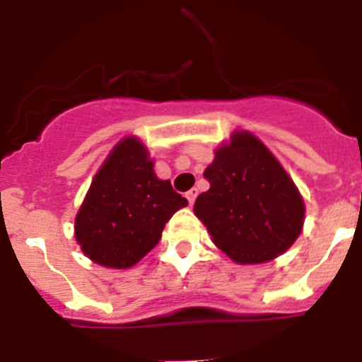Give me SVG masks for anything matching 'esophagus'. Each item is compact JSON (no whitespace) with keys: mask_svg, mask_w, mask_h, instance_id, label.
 I'll return each instance as SVG.
<instances>
[{"mask_svg":"<svg viewBox=\"0 0 362 362\" xmlns=\"http://www.w3.org/2000/svg\"><path fill=\"white\" fill-rule=\"evenodd\" d=\"M196 196H197V190H196V188H192V190H188V192H187L188 203L194 204V201H196Z\"/></svg>","mask_w":362,"mask_h":362,"instance_id":"34e87169","label":"esophagus"}]
</instances>
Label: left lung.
I'll list each match as a JSON object with an SVG mask.
<instances>
[{"label":"left lung","instance_id":"1","mask_svg":"<svg viewBox=\"0 0 362 362\" xmlns=\"http://www.w3.org/2000/svg\"><path fill=\"white\" fill-rule=\"evenodd\" d=\"M210 190L194 212L217 248L235 263H264L286 252L303 228L305 203L270 150L248 132L233 134L204 170Z\"/></svg>","mask_w":362,"mask_h":362}]
</instances>
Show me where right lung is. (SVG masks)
I'll return each mask as SVG.
<instances>
[{
	"instance_id": "add662e5",
	"label": "right lung",
	"mask_w": 362,
	"mask_h": 362,
	"mask_svg": "<svg viewBox=\"0 0 362 362\" xmlns=\"http://www.w3.org/2000/svg\"><path fill=\"white\" fill-rule=\"evenodd\" d=\"M188 201L153 174L141 143L127 137L99 168L76 217V239L98 264L129 268L161 239L165 223Z\"/></svg>"
}]
</instances>
